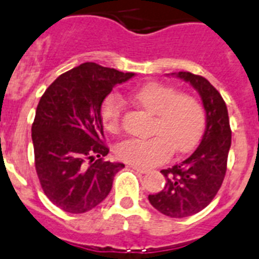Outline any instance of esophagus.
Wrapping results in <instances>:
<instances>
[{"label":"esophagus","mask_w":259,"mask_h":259,"mask_svg":"<svg viewBox=\"0 0 259 259\" xmlns=\"http://www.w3.org/2000/svg\"><path fill=\"white\" fill-rule=\"evenodd\" d=\"M130 167H132V169L136 170V171H138V173H141V174H145V173H148V171H149V170L145 169V167L136 166V165H130Z\"/></svg>","instance_id":"1"}]
</instances>
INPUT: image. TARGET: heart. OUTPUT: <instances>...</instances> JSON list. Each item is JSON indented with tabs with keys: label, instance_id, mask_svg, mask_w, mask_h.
Instances as JSON below:
<instances>
[{
	"label": "heart",
	"instance_id": "obj_1",
	"mask_svg": "<svg viewBox=\"0 0 259 259\" xmlns=\"http://www.w3.org/2000/svg\"><path fill=\"white\" fill-rule=\"evenodd\" d=\"M135 102L154 114L148 139H130L119 144L116 154L124 162L140 167H151L166 161L173 149L186 152L198 143L204 130L203 106L190 94H177L171 86L151 82L135 90ZM123 103L118 96L106 98L101 116L108 131L120 128Z\"/></svg>",
	"mask_w": 259,
	"mask_h": 259
}]
</instances>
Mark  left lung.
<instances>
[{
  "label": "left lung",
  "mask_w": 259,
  "mask_h": 259,
  "mask_svg": "<svg viewBox=\"0 0 259 259\" xmlns=\"http://www.w3.org/2000/svg\"><path fill=\"white\" fill-rule=\"evenodd\" d=\"M193 86L205 110V131L195 151L182 162L161 170L166 183L148 199L157 211L170 218H187L205 208L222 187L227 171L232 132L228 110L208 79L190 72L171 73Z\"/></svg>",
  "instance_id": "8db88e82"
}]
</instances>
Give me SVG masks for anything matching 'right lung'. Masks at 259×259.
Returning <instances> with one entry per match:
<instances>
[{"mask_svg":"<svg viewBox=\"0 0 259 259\" xmlns=\"http://www.w3.org/2000/svg\"><path fill=\"white\" fill-rule=\"evenodd\" d=\"M135 73L83 63L57 77L41 96L32 123L35 167L51 202L83 213L105 200L124 163L103 161L101 107L112 88Z\"/></svg>","mask_w":259,"mask_h":259,"instance_id":"add662e5","label":"right lung"}]
</instances>
